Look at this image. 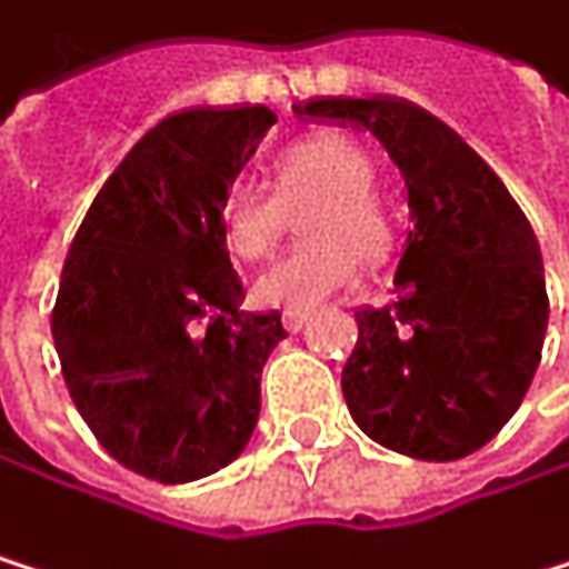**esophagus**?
Listing matches in <instances>:
<instances>
[{
  "label": "esophagus",
  "mask_w": 569,
  "mask_h": 569,
  "mask_svg": "<svg viewBox=\"0 0 569 569\" xmlns=\"http://www.w3.org/2000/svg\"><path fill=\"white\" fill-rule=\"evenodd\" d=\"M310 320V310H303V307H290V310H282V323H287V330L290 333H297V330H303V323Z\"/></svg>",
  "instance_id": "1"
}]
</instances>
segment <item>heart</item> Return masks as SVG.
Listing matches in <instances>:
<instances>
[{"instance_id": "heart-1", "label": "heart", "mask_w": 569, "mask_h": 569, "mask_svg": "<svg viewBox=\"0 0 569 569\" xmlns=\"http://www.w3.org/2000/svg\"><path fill=\"white\" fill-rule=\"evenodd\" d=\"M375 164L357 141L343 134H310L282 148L276 158V184L242 174L219 206L222 239L239 259H259L272 249L287 201L323 194L310 216V246L276 256L256 279L252 293L266 307H313L350 282L363 269V253L378 256L388 246V216L371 194Z\"/></svg>"}]
</instances>
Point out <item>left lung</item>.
I'll list each match as a JSON object with an SVG mask.
<instances>
[{"instance_id":"8db88e82","label":"left lung","mask_w":569,"mask_h":569,"mask_svg":"<svg viewBox=\"0 0 569 569\" xmlns=\"http://www.w3.org/2000/svg\"><path fill=\"white\" fill-rule=\"evenodd\" d=\"M317 124L371 131L408 184L395 307L357 310L340 388L360 431L425 462L479 452L516 415L543 353L540 242L496 171L438 117L395 100H310Z\"/></svg>"}]
</instances>
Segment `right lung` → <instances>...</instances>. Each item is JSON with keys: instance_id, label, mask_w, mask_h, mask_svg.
Returning <instances> with one entry per match:
<instances>
[{"instance_id": "add662e5", "label": "right lung", "mask_w": 569, "mask_h": 569, "mask_svg": "<svg viewBox=\"0 0 569 569\" xmlns=\"http://www.w3.org/2000/svg\"><path fill=\"white\" fill-rule=\"evenodd\" d=\"M272 124L269 107L164 117L63 256L50 333L67 391L103 452L144 479L212 476L256 428L262 363L287 327L239 310L219 206Z\"/></svg>"}]
</instances>
